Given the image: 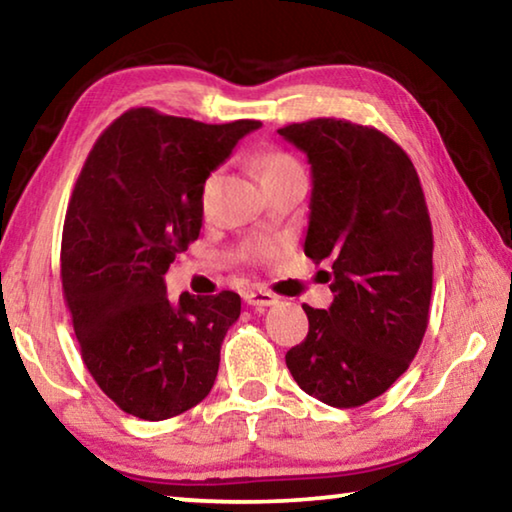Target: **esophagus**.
<instances>
[{
	"label": "esophagus",
	"instance_id": "34e87169",
	"mask_svg": "<svg viewBox=\"0 0 512 512\" xmlns=\"http://www.w3.org/2000/svg\"><path fill=\"white\" fill-rule=\"evenodd\" d=\"M244 300L250 307H271L277 302L271 291H262V289H248L244 291Z\"/></svg>",
	"mask_w": 512,
	"mask_h": 512
}]
</instances>
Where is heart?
<instances>
[{
    "instance_id": "1",
    "label": "heart",
    "mask_w": 512,
    "mask_h": 512,
    "mask_svg": "<svg viewBox=\"0 0 512 512\" xmlns=\"http://www.w3.org/2000/svg\"><path fill=\"white\" fill-rule=\"evenodd\" d=\"M257 167H259V176H262V183H266V180L284 176V173H289V171H298L300 164L293 160L291 155L282 153V151H266L262 155H257ZM212 180H214V176L207 178L205 192H203L205 196H207V192H210ZM257 253H264V248H257Z\"/></svg>"
}]
</instances>
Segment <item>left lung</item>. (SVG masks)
<instances>
[{
  "label": "left lung",
  "mask_w": 512,
  "mask_h": 512,
  "mask_svg": "<svg viewBox=\"0 0 512 512\" xmlns=\"http://www.w3.org/2000/svg\"><path fill=\"white\" fill-rule=\"evenodd\" d=\"M311 164L305 255L329 259V309L302 305L309 334L287 352L307 395L352 409L391 388L427 332L433 235L418 171L377 128L311 119L280 128Z\"/></svg>",
  "instance_id": "left-lung-1"
}]
</instances>
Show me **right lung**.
I'll use <instances>...</instances> for the list:
<instances>
[{
  "label": "right lung",
  "instance_id": "obj_1",
  "mask_svg": "<svg viewBox=\"0 0 512 512\" xmlns=\"http://www.w3.org/2000/svg\"><path fill=\"white\" fill-rule=\"evenodd\" d=\"M259 126L131 108L101 133L76 180L60 246L65 302L85 368L135 418H173L212 391L241 298L173 302L164 273L201 235L205 180Z\"/></svg>",
  "mask_w": 512,
  "mask_h": 512
}]
</instances>
